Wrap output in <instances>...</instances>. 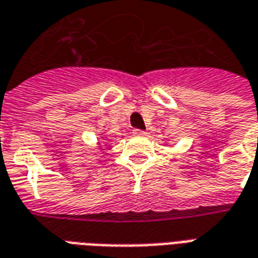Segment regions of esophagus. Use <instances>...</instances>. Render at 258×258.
Masks as SVG:
<instances>
[{"label": "esophagus", "instance_id": "1", "mask_svg": "<svg viewBox=\"0 0 258 258\" xmlns=\"http://www.w3.org/2000/svg\"><path fill=\"white\" fill-rule=\"evenodd\" d=\"M133 134L134 135H145L146 133L144 130H140V128H134L133 130Z\"/></svg>", "mask_w": 258, "mask_h": 258}]
</instances>
